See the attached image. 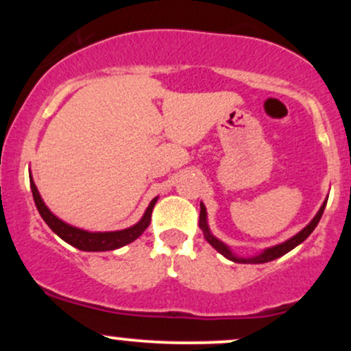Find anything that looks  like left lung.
<instances>
[{
  "label": "left lung",
  "mask_w": 351,
  "mask_h": 351,
  "mask_svg": "<svg viewBox=\"0 0 351 351\" xmlns=\"http://www.w3.org/2000/svg\"><path fill=\"white\" fill-rule=\"evenodd\" d=\"M327 199L324 201V204H322L320 209H318L317 215L313 216V219L310 221V223L304 229H302V231L297 232L295 236H292L291 239L284 241V243L271 245V247H265L264 251H261L259 254H256V256H249V257L237 256L236 252H232V249L229 247L228 244H224L223 241H219L216 236H213L211 229H209V226H208L206 206H204L203 203L199 204V208H201V211H199V228H201V231H203L204 239H206L208 243L211 244L217 252L223 254V256L226 257V259L232 261V263H241V264H264V263H271V261L277 259V257L284 256V254H287L289 251H292L293 247H297V245L304 243V241L307 239L310 234H312L313 229L317 228L318 221H320L322 215H324V209H325V206H327Z\"/></svg>",
  "instance_id": "8db88e82"
}]
</instances>
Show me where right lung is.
Instances as JSON below:
<instances>
[{
  "instance_id": "add662e5",
  "label": "right lung",
  "mask_w": 351,
  "mask_h": 351,
  "mask_svg": "<svg viewBox=\"0 0 351 351\" xmlns=\"http://www.w3.org/2000/svg\"><path fill=\"white\" fill-rule=\"evenodd\" d=\"M29 181H31V191H33L36 208H38L39 215H41L43 219L46 221L47 226H49L52 231L60 237V239L66 241L67 244L74 245V247H77L80 251H86V252L114 251V249L122 247V245L134 243L136 237L142 236V232L148 228V224H150L153 206H155V203L158 201V196L150 201L148 208L145 209L142 219H140L136 224H134V226L120 229V231L90 232V231H86V229L71 226V224L64 223L62 219H59L56 215H52V211L46 206V203L43 201L41 195H39L38 188H36V183L34 180L31 178V175H29Z\"/></svg>"
}]
</instances>
